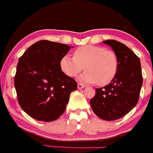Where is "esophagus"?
Wrapping results in <instances>:
<instances>
[{"mask_svg":"<svg viewBox=\"0 0 153 153\" xmlns=\"http://www.w3.org/2000/svg\"><path fill=\"white\" fill-rule=\"evenodd\" d=\"M85 87V85L83 84H81V83H78V89H83Z\"/></svg>","mask_w":153,"mask_h":153,"instance_id":"34e87169","label":"esophagus"}]
</instances>
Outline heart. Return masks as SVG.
<instances>
[{
  "label": "heart",
  "instance_id": "1",
  "mask_svg": "<svg viewBox=\"0 0 153 153\" xmlns=\"http://www.w3.org/2000/svg\"><path fill=\"white\" fill-rule=\"evenodd\" d=\"M62 72L69 77H75L84 69L80 81L88 84L105 86L114 80L119 68L116 53L102 46L87 45L79 47L73 57L63 56L60 61Z\"/></svg>",
  "mask_w": 153,
  "mask_h": 153
}]
</instances>
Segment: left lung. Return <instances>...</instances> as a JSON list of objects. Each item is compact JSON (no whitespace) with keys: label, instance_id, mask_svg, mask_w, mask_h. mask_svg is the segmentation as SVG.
I'll list each match as a JSON object with an SVG mask.
<instances>
[{"label":"left lung","instance_id":"obj_1","mask_svg":"<svg viewBox=\"0 0 153 153\" xmlns=\"http://www.w3.org/2000/svg\"><path fill=\"white\" fill-rule=\"evenodd\" d=\"M102 42L116 53L119 68L111 84L96 89L90 106L99 118L112 121L125 116L137 103L143 76L140 59L126 45L113 39Z\"/></svg>","mask_w":153,"mask_h":153}]
</instances>
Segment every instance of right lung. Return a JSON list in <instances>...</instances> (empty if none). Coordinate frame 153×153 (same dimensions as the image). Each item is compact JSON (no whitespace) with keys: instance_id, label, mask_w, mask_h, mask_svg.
Listing matches in <instances>:
<instances>
[{"instance_id":"add662e5","label":"right lung","mask_w":153,"mask_h":153,"mask_svg":"<svg viewBox=\"0 0 153 153\" xmlns=\"http://www.w3.org/2000/svg\"><path fill=\"white\" fill-rule=\"evenodd\" d=\"M70 46L41 40L19 58L14 78L19 103L33 119L51 122L65 111L77 82L62 72L60 61Z\"/></svg>"}]
</instances>
